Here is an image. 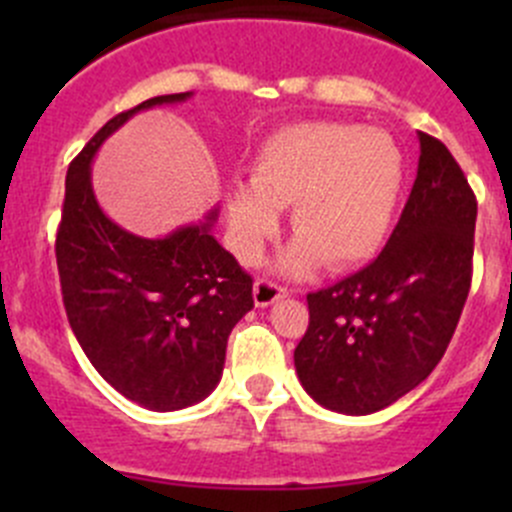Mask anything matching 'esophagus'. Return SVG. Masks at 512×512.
<instances>
[{
  "label": "esophagus",
  "instance_id": "34e87169",
  "mask_svg": "<svg viewBox=\"0 0 512 512\" xmlns=\"http://www.w3.org/2000/svg\"><path fill=\"white\" fill-rule=\"evenodd\" d=\"M252 294H255V304H257V307H270L272 302H277V299L285 297L287 289L277 285V282L267 280V277H260V280H255Z\"/></svg>",
  "mask_w": 512,
  "mask_h": 512
}]
</instances>
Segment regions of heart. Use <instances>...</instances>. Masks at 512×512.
<instances>
[{
	"label": "heart",
	"mask_w": 512,
	"mask_h": 512,
	"mask_svg": "<svg viewBox=\"0 0 512 512\" xmlns=\"http://www.w3.org/2000/svg\"><path fill=\"white\" fill-rule=\"evenodd\" d=\"M404 188V153L381 128L354 123H302L262 143L250 183L227 193L232 250L260 257L277 227V210L292 205L289 227L299 237L287 267L322 262L347 270L369 260L384 242Z\"/></svg>",
	"instance_id": "1"
}]
</instances>
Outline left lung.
Returning <instances> with one entry per match:
<instances>
[{"mask_svg":"<svg viewBox=\"0 0 512 512\" xmlns=\"http://www.w3.org/2000/svg\"><path fill=\"white\" fill-rule=\"evenodd\" d=\"M418 173L381 255L307 294L294 349L304 391L324 409L364 416L416 389L446 354L473 277L478 203L438 138L418 133Z\"/></svg>","mask_w":512,"mask_h":512,"instance_id":"obj_1","label":"left lung"}]
</instances>
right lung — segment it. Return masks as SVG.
Masks as SVG:
<instances>
[{
  "instance_id": "1",
  "label": "right lung",
  "mask_w": 512,
  "mask_h": 512,
  "mask_svg": "<svg viewBox=\"0 0 512 512\" xmlns=\"http://www.w3.org/2000/svg\"><path fill=\"white\" fill-rule=\"evenodd\" d=\"M193 94L148 98L113 116L69 165L56 265L66 317L94 369L151 411H178L218 386L232 327L255 307L252 277L205 223L148 240L106 218L91 158L133 113Z\"/></svg>"
}]
</instances>
